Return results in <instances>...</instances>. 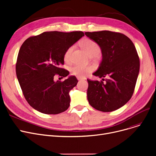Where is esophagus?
<instances>
[{"instance_id": "34e87169", "label": "esophagus", "mask_w": 156, "mask_h": 156, "mask_svg": "<svg viewBox=\"0 0 156 156\" xmlns=\"http://www.w3.org/2000/svg\"><path fill=\"white\" fill-rule=\"evenodd\" d=\"M77 79H78V80H83V78H82L81 77H79V76H77Z\"/></svg>"}]
</instances>
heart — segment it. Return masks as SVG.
I'll return each mask as SVG.
<instances>
[{
  "label": "heart",
  "mask_w": 156,
  "mask_h": 156,
  "mask_svg": "<svg viewBox=\"0 0 156 156\" xmlns=\"http://www.w3.org/2000/svg\"><path fill=\"white\" fill-rule=\"evenodd\" d=\"M81 46L87 53L90 55H98L101 52V48L96 42L90 39H85L81 41ZM74 45L69 47L64 55V60L68 62L70 60L71 54L74 49ZM94 69L92 66H84L81 64H75L70 68V71L72 75L79 77H83L88 73H91Z\"/></svg>",
  "instance_id": "heart-1"
}]
</instances>
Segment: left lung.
I'll return each instance as SVG.
<instances>
[{"label":"left lung","mask_w":156,"mask_h":156,"mask_svg":"<svg viewBox=\"0 0 156 156\" xmlns=\"http://www.w3.org/2000/svg\"><path fill=\"white\" fill-rule=\"evenodd\" d=\"M85 34L99 45L102 51V62L94 75L108 77L105 83L87 80L88 102L98 111H115L126 104L134 92L140 69L136 48L132 41L121 33L105 30Z\"/></svg>","instance_id":"1"}]
</instances>
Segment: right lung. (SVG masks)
<instances>
[{"instance_id":"obj_1","label":"right lung","mask_w":156,"mask_h":156,"mask_svg":"<svg viewBox=\"0 0 156 156\" xmlns=\"http://www.w3.org/2000/svg\"><path fill=\"white\" fill-rule=\"evenodd\" d=\"M84 36L83 31H47L27 38L22 44L16 64V76L28 103L47 114L66 111L69 92L78 80L70 76L54 81L55 75L66 77L69 73L60 68L67 49Z\"/></svg>"}]
</instances>
